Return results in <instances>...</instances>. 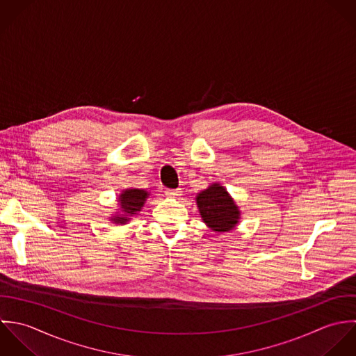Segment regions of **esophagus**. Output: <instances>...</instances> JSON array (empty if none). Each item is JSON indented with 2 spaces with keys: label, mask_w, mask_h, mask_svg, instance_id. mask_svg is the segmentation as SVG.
<instances>
[{
  "label": "esophagus",
  "mask_w": 356,
  "mask_h": 356,
  "mask_svg": "<svg viewBox=\"0 0 356 356\" xmlns=\"http://www.w3.org/2000/svg\"><path fill=\"white\" fill-rule=\"evenodd\" d=\"M165 194H166L168 197H170V198H177V197L181 195V191H180V190H166Z\"/></svg>",
  "instance_id": "34e87169"
}]
</instances>
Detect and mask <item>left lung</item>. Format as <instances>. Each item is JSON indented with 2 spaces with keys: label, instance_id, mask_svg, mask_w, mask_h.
I'll return each mask as SVG.
<instances>
[{
  "label": "left lung",
  "instance_id": "obj_1",
  "mask_svg": "<svg viewBox=\"0 0 356 356\" xmlns=\"http://www.w3.org/2000/svg\"><path fill=\"white\" fill-rule=\"evenodd\" d=\"M195 200L204 222L216 232H228L239 222L241 211L218 183L201 191Z\"/></svg>",
  "mask_w": 356,
  "mask_h": 356
}]
</instances>
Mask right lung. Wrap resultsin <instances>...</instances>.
I'll return each mask as SVG.
<instances>
[{"mask_svg":"<svg viewBox=\"0 0 356 356\" xmlns=\"http://www.w3.org/2000/svg\"><path fill=\"white\" fill-rule=\"evenodd\" d=\"M148 193L139 188H128L121 193L118 197L120 202V211L123 214L115 213L111 217V221L115 224H127L129 221L131 216H136L142 211L145 200L148 198Z\"/></svg>","mask_w":356,"mask_h":356,"instance_id":"add662e5","label":"right lung"}]
</instances>
